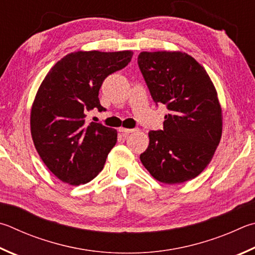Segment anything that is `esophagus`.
<instances>
[{"instance_id": "1", "label": "esophagus", "mask_w": 255, "mask_h": 255, "mask_svg": "<svg viewBox=\"0 0 255 255\" xmlns=\"http://www.w3.org/2000/svg\"><path fill=\"white\" fill-rule=\"evenodd\" d=\"M119 132H123V133H125V135H128V133H130V132H133V131H136L137 129H135V128H132V129H129V128H124V127H120L119 129Z\"/></svg>"}]
</instances>
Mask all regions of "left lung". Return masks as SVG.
Masks as SVG:
<instances>
[{
  "label": "left lung",
  "instance_id": "8db88e82",
  "mask_svg": "<svg viewBox=\"0 0 255 255\" xmlns=\"http://www.w3.org/2000/svg\"><path fill=\"white\" fill-rule=\"evenodd\" d=\"M138 67L155 104H164L161 130H150L140 160L166 184L195 178L210 164L222 136V109L200 63L182 52H140Z\"/></svg>",
  "mask_w": 255,
  "mask_h": 255
}]
</instances>
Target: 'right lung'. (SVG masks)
I'll use <instances>...</instances> for the list:
<instances>
[{
    "label": "right lung",
    "instance_id": "right-lung-1",
    "mask_svg": "<svg viewBox=\"0 0 255 255\" xmlns=\"http://www.w3.org/2000/svg\"><path fill=\"white\" fill-rule=\"evenodd\" d=\"M131 58V51H78L55 63L41 83L31 110V135L41 159L62 182L86 184L103 170L117 130L87 124V113L105 112L100 87Z\"/></svg>",
    "mask_w": 255,
    "mask_h": 255
}]
</instances>
